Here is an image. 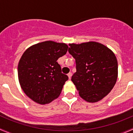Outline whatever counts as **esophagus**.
I'll list each match as a JSON object with an SVG mask.
<instances>
[{"instance_id":"obj_1","label":"esophagus","mask_w":133,"mask_h":133,"mask_svg":"<svg viewBox=\"0 0 133 133\" xmlns=\"http://www.w3.org/2000/svg\"><path fill=\"white\" fill-rule=\"evenodd\" d=\"M68 77H69V79H71V76H72V73H69L68 74Z\"/></svg>"}]
</instances>
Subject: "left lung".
I'll return each mask as SVG.
<instances>
[{
	"mask_svg": "<svg viewBox=\"0 0 133 133\" xmlns=\"http://www.w3.org/2000/svg\"><path fill=\"white\" fill-rule=\"evenodd\" d=\"M68 51L76 62L71 80L82 98L96 102L112 90L118 77V62L113 52L96 42L69 44Z\"/></svg>",
	"mask_w": 133,
	"mask_h": 133,
	"instance_id": "1",
	"label": "left lung"
}]
</instances>
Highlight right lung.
Listing matches in <instances>:
<instances>
[{
  "label": "right lung",
  "mask_w": 133,
  "mask_h": 133,
  "mask_svg": "<svg viewBox=\"0 0 133 133\" xmlns=\"http://www.w3.org/2000/svg\"><path fill=\"white\" fill-rule=\"evenodd\" d=\"M64 43L45 41L25 51L18 65L20 85L25 95L40 104L58 98L68 76L62 73L57 60L68 51Z\"/></svg>",
  "instance_id": "obj_1"
}]
</instances>
